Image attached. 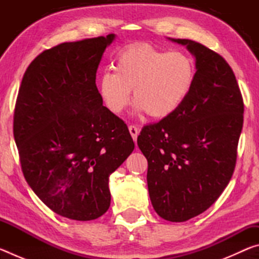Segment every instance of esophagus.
Here are the masks:
<instances>
[{"mask_svg": "<svg viewBox=\"0 0 259 259\" xmlns=\"http://www.w3.org/2000/svg\"><path fill=\"white\" fill-rule=\"evenodd\" d=\"M129 133L131 135V137H133V139L136 142L139 134V129L136 125H129Z\"/></svg>", "mask_w": 259, "mask_h": 259, "instance_id": "34e87169", "label": "esophagus"}]
</instances>
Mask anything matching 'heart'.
<instances>
[{
  "instance_id": "b5f03b06",
  "label": "heart",
  "mask_w": 259,
  "mask_h": 259,
  "mask_svg": "<svg viewBox=\"0 0 259 259\" xmlns=\"http://www.w3.org/2000/svg\"><path fill=\"white\" fill-rule=\"evenodd\" d=\"M115 72L98 81V93L109 112L121 114L134 89L136 111L153 119L171 115L190 95L195 77L192 59L181 51L157 49L148 43L126 47L116 57Z\"/></svg>"
}]
</instances>
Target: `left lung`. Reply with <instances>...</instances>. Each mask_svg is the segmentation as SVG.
<instances>
[{
    "mask_svg": "<svg viewBox=\"0 0 259 259\" xmlns=\"http://www.w3.org/2000/svg\"><path fill=\"white\" fill-rule=\"evenodd\" d=\"M195 57L192 90L171 115L140 131L153 208L169 222L205 211L230 183L243 125V99L233 71L217 52L186 38Z\"/></svg>",
    "mask_w": 259,
    "mask_h": 259,
    "instance_id": "1",
    "label": "left lung"
}]
</instances>
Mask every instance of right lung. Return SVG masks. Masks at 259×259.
<instances>
[{"label":"right lung","instance_id":"1","mask_svg":"<svg viewBox=\"0 0 259 259\" xmlns=\"http://www.w3.org/2000/svg\"><path fill=\"white\" fill-rule=\"evenodd\" d=\"M114 38L45 50L26 69L16 102L14 136L26 182L52 211L74 221L107 211L109 175L135 148L128 126L103 106L96 85Z\"/></svg>","mask_w":259,"mask_h":259}]
</instances>
